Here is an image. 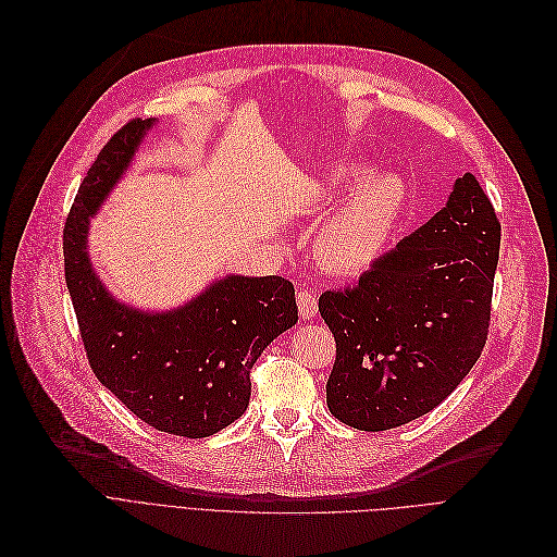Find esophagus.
I'll use <instances>...</instances> for the list:
<instances>
[{"mask_svg": "<svg viewBox=\"0 0 557 557\" xmlns=\"http://www.w3.org/2000/svg\"><path fill=\"white\" fill-rule=\"evenodd\" d=\"M297 304H299V312L304 320H314L317 317V295L314 293H310V289H299Z\"/></svg>", "mask_w": 557, "mask_h": 557, "instance_id": "1", "label": "esophagus"}]
</instances>
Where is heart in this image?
Wrapping results in <instances>:
<instances>
[{
  "mask_svg": "<svg viewBox=\"0 0 557 557\" xmlns=\"http://www.w3.org/2000/svg\"><path fill=\"white\" fill-rule=\"evenodd\" d=\"M362 174V168L331 172L326 193L344 190ZM404 208L406 185L399 176L383 172L362 178L317 231V256L337 274L362 272L387 249Z\"/></svg>",
  "mask_w": 557,
  "mask_h": 557,
  "instance_id": "1",
  "label": "heart"
}]
</instances>
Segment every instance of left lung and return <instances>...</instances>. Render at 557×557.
Listing matches in <instances>:
<instances>
[{"label":"left lung","mask_w":557,"mask_h":557,"mask_svg":"<svg viewBox=\"0 0 557 557\" xmlns=\"http://www.w3.org/2000/svg\"><path fill=\"white\" fill-rule=\"evenodd\" d=\"M500 222L479 178L456 181L435 218L376 258L356 285L326 289L335 337L326 404L379 433L431 412L481 358L490 333Z\"/></svg>","instance_id":"8db88e82"}]
</instances>
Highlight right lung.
<instances>
[{
  "instance_id": "1",
  "label": "right lung",
  "mask_w": 557,
  "mask_h": 557,
  "mask_svg": "<svg viewBox=\"0 0 557 557\" xmlns=\"http://www.w3.org/2000/svg\"><path fill=\"white\" fill-rule=\"evenodd\" d=\"M151 120H131L103 145L63 228L65 283L95 376L161 433L208 437L249 406L251 367L297 324L295 285L283 276H228L168 314L120 306L86 253L88 218L128 165Z\"/></svg>"
}]
</instances>
